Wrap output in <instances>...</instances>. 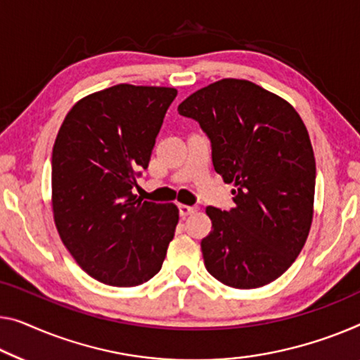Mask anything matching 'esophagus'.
Instances as JSON below:
<instances>
[{
  "label": "esophagus",
  "instance_id": "obj_1",
  "mask_svg": "<svg viewBox=\"0 0 360 360\" xmlns=\"http://www.w3.org/2000/svg\"><path fill=\"white\" fill-rule=\"evenodd\" d=\"M198 210V208L194 205V207H191V205H184V203H181L179 205V214L182 218H186V217H189V214H192V213H195Z\"/></svg>",
  "mask_w": 360,
  "mask_h": 360
}]
</instances>
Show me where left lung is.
<instances>
[{
	"instance_id": "left-lung-1",
	"label": "left lung",
	"mask_w": 360,
	"mask_h": 360,
	"mask_svg": "<svg viewBox=\"0 0 360 360\" xmlns=\"http://www.w3.org/2000/svg\"><path fill=\"white\" fill-rule=\"evenodd\" d=\"M179 115L212 142L214 171L234 184V208L207 207L205 268L231 288L280 278L302 250L314 217L315 157L297 111L243 79H221L182 101Z\"/></svg>"
}]
</instances>
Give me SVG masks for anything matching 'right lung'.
I'll return each instance as SVG.
<instances>
[{
  "instance_id": "right-lung-1",
  "label": "right lung",
  "mask_w": 360,
  "mask_h": 360,
  "mask_svg": "<svg viewBox=\"0 0 360 360\" xmlns=\"http://www.w3.org/2000/svg\"><path fill=\"white\" fill-rule=\"evenodd\" d=\"M178 90L120 84L64 117L51 157L53 217L63 244L96 281L131 288L160 271L179 210L132 194Z\"/></svg>"
}]
</instances>
